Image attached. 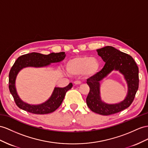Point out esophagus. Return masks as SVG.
Returning a JSON list of instances; mask_svg holds the SVG:
<instances>
[{
  "label": "esophagus",
  "mask_w": 148,
  "mask_h": 148,
  "mask_svg": "<svg viewBox=\"0 0 148 148\" xmlns=\"http://www.w3.org/2000/svg\"><path fill=\"white\" fill-rule=\"evenodd\" d=\"M74 84H75V86L80 85V84H81V82H80V81H75V82H74Z\"/></svg>",
  "instance_id": "esophagus-1"
}]
</instances>
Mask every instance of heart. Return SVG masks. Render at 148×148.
Segmentation results:
<instances>
[{"label":"heart","mask_w":148,"mask_h":148,"mask_svg":"<svg viewBox=\"0 0 148 148\" xmlns=\"http://www.w3.org/2000/svg\"><path fill=\"white\" fill-rule=\"evenodd\" d=\"M66 69L71 75L77 76L82 74L86 77H91L98 72L99 63L96 59L89 56H79L67 60Z\"/></svg>","instance_id":"obj_1"}]
</instances>
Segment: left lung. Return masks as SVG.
I'll return each mask as SVG.
<instances>
[{
	"mask_svg": "<svg viewBox=\"0 0 148 148\" xmlns=\"http://www.w3.org/2000/svg\"><path fill=\"white\" fill-rule=\"evenodd\" d=\"M97 52L106 63L99 72L87 79L90 90L86 103L94 112L104 116L111 115L130 107L133 102L139 88V69L131 56L112 46L97 49ZM113 70H119L124 75L128 85V93L126 99L121 103L107 105L100 99L99 81Z\"/></svg>",
	"mask_w": 148,
	"mask_h": 148,
	"instance_id": "obj_1",
	"label": "left lung"
}]
</instances>
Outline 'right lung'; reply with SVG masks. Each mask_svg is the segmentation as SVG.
<instances>
[{"instance_id": "obj_1", "label": "right lung", "mask_w": 148, "mask_h": 148, "mask_svg": "<svg viewBox=\"0 0 148 148\" xmlns=\"http://www.w3.org/2000/svg\"><path fill=\"white\" fill-rule=\"evenodd\" d=\"M66 57L64 52L51 53L44 55L37 52H32L18 57L11 67L9 74V88L12 94L15 103L21 109L36 114H44L55 111L62 104L64 97L68 90L73 87V84L69 83L65 88H56L51 97L45 103L40 105H30L22 101L18 96L15 81L18 71L25 67H44L52 62L61 61Z\"/></svg>"}]
</instances>
